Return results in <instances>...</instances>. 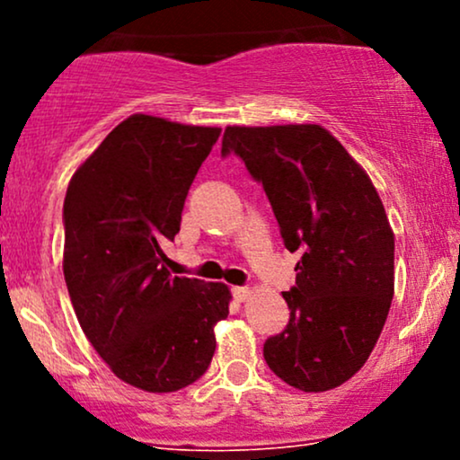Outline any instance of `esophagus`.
Returning <instances> with one entry per match:
<instances>
[{
  "instance_id": "obj_1",
  "label": "esophagus",
  "mask_w": 460,
  "mask_h": 460,
  "mask_svg": "<svg viewBox=\"0 0 460 460\" xmlns=\"http://www.w3.org/2000/svg\"><path fill=\"white\" fill-rule=\"evenodd\" d=\"M251 296V288H234V298L240 300V303H244V300Z\"/></svg>"
}]
</instances>
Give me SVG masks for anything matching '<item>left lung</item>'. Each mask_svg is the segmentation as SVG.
Masks as SVG:
<instances>
[{"mask_svg": "<svg viewBox=\"0 0 460 460\" xmlns=\"http://www.w3.org/2000/svg\"><path fill=\"white\" fill-rule=\"evenodd\" d=\"M234 155L272 205L296 285L283 292L289 322L268 337V367L300 392L355 376L376 346L394 298V231L358 164L320 125L226 128Z\"/></svg>", "mask_w": 460, "mask_h": 460, "instance_id": "8db88e82", "label": "left lung"}]
</instances>
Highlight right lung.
<instances>
[{"label": "right lung", "mask_w": 460, "mask_h": 460, "mask_svg": "<svg viewBox=\"0 0 460 460\" xmlns=\"http://www.w3.org/2000/svg\"><path fill=\"white\" fill-rule=\"evenodd\" d=\"M218 128L134 114L110 131L68 183L65 281L79 326L120 381L177 392L208 372L223 283L172 277L164 246Z\"/></svg>", "instance_id": "obj_1"}]
</instances>
